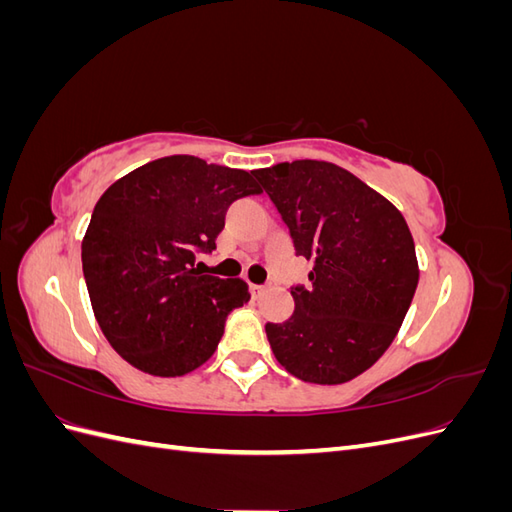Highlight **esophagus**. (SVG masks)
Returning <instances> with one entry per match:
<instances>
[{
	"mask_svg": "<svg viewBox=\"0 0 512 512\" xmlns=\"http://www.w3.org/2000/svg\"><path fill=\"white\" fill-rule=\"evenodd\" d=\"M250 290H252V297H254V299H258V297H260V294H262V292H265V286H258V284H252V286H250Z\"/></svg>",
	"mask_w": 512,
	"mask_h": 512,
	"instance_id": "obj_1",
	"label": "esophagus"
}]
</instances>
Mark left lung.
<instances>
[{
  "label": "left lung",
  "instance_id": "obj_1",
  "mask_svg": "<svg viewBox=\"0 0 512 512\" xmlns=\"http://www.w3.org/2000/svg\"><path fill=\"white\" fill-rule=\"evenodd\" d=\"M292 237L314 262L292 286L294 314L267 322L275 359L303 382L342 384L391 346L418 284L410 228L389 200L331 162L254 170Z\"/></svg>",
  "mask_w": 512,
  "mask_h": 512
}]
</instances>
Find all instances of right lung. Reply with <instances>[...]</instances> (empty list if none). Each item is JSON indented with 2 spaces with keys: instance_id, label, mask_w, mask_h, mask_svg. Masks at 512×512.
<instances>
[{
  "instance_id": "1",
  "label": "right lung",
  "mask_w": 512,
  "mask_h": 512,
  "mask_svg": "<svg viewBox=\"0 0 512 512\" xmlns=\"http://www.w3.org/2000/svg\"><path fill=\"white\" fill-rule=\"evenodd\" d=\"M260 194L250 173L194 156L132 170L91 213L81 245L91 307L108 344L136 369L175 378L218 348L243 280L203 275L196 254L215 250L226 209Z\"/></svg>"
}]
</instances>
